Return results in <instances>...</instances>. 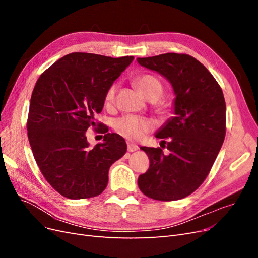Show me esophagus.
Here are the masks:
<instances>
[{
  "label": "esophagus",
  "mask_w": 258,
  "mask_h": 258,
  "mask_svg": "<svg viewBox=\"0 0 258 258\" xmlns=\"http://www.w3.org/2000/svg\"><path fill=\"white\" fill-rule=\"evenodd\" d=\"M127 150L128 152H136L139 150V146L137 144H134V143H128L127 144Z\"/></svg>",
  "instance_id": "1"
}]
</instances>
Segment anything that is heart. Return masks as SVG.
<instances>
[{
  "label": "heart",
  "instance_id": "heart-1",
  "mask_svg": "<svg viewBox=\"0 0 258 258\" xmlns=\"http://www.w3.org/2000/svg\"><path fill=\"white\" fill-rule=\"evenodd\" d=\"M135 83L139 90L147 98H157L160 99L163 93V86L162 83L151 74H143L136 77ZM115 91L116 86L112 85L107 89L104 101L106 105L113 103L115 99ZM154 128V124L151 120H148L144 117H140L137 115H123L119 118L115 119L114 121V129L118 135L126 138L128 140H137L142 139L146 134H148Z\"/></svg>",
  "mask_w": 258,
  "mask_h": 258
}]
</instances>
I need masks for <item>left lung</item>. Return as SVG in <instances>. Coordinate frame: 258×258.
Returning <instances> with one entry per match:
<instances>
[{
	"instance_id": "8db88e82",
	"label": "left lung",
	"mask_w": 258,
	"mask_h": 258,
	"mask_svg": "<svg viewBox=\"0 0 258 258\" xmlns=\"http://www.w3.org/2000/svg\"><path fill=\"white\" fill-rule=\"evenodd\" d=\"M138 62L160 73L172 84L174 114L156 138L160 147H141L150 168L138 178L145 196L173 201L189 196L204 183L226 135V103L221 86L208 69L186 53L167 52L138 58ZM162 144V143H161Z\"/></svg>"
}]
</instances>
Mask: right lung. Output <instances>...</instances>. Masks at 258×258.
Listing matches in <instances>:
<instances>
[{
	"label": "right lung",
	"mask_w": 258,
	"mask_h": 258,
	"mask_svg": "<svg viewBox=\"0 0 258 258\" xmlns=\"http://www.w3.org/2000/svg\"><path fill=\"white\" fill-rule=\"evenodd\" d=\"M132 60L72 52L38 77L30 101L29 142L45 179L66 198L100 195L110 167L127 152L124 139L108 134L95 116L102 111L107 89ZM91 126L105 134L104 142L92 149L85 137Z\"/></svg>",
	"instance_id": "obj_1"
}]
</instances>
